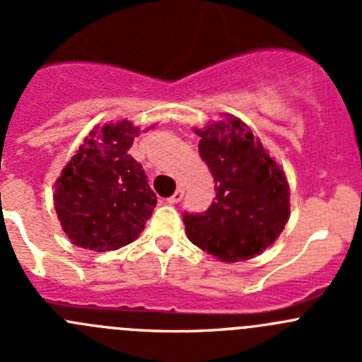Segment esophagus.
<instances>
[{
  "mask_svg": "<svg viewBox=\"0 0 362 362\" xmlns=\"http://www.w3.org/2000/svg\"><path fill=\"white\" fill-rule=\"evenodd\" d=\"M182 198H184V189L178 187L177 191H175V194L171 196V198H168L166 202L170 203V204H177V203H180V202H182Z\"/></svg>",
  "mask_w": 362,
  "mask_h": 362,
  "instance_id": "esophagus-1",
  "label": "esophagus"
}]
</instances>
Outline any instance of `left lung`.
I'll return each instance as SVG.
<instances>
[{"instance_id": "left-lung-1", "label": "left lung", "mask_w": 362, "mask_h": 362, "mask_svg": "<svg viewBox=\"0 0 362 362\" xmlns=\"http://www.w3.org/2000/svg\"><path fill=\"white\" fill-rule=\"evenodd\" d=\"M199 156L215 182V202L202 214H184L187 238L224 262L245 261L280 236L291 214L287 177L254 138L228 115L196 129Z\"/></svg>"}]
</instances>
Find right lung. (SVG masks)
Returning a JSON list of instances; mask_svg holds the SVG:
<instances>
[{
	"instance_id": "right-lung-1",
	"label": "right lung",
	"mask_w": 362,
	"mask_h": 362,
	"mask_svg": "<svg viewBox=\"0 0 362 362\" xmlns=\"http://www.w3.org/2000/svg\"><path fill=\"white\" fill-rule=\"evenodd\" d=\"M138 134L129 120L96 127L57 178L54 206L73 245L117 250L144 231L158 198L127 152Z\"/></svg>"
}]
</instances>
